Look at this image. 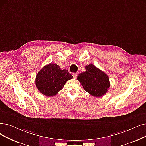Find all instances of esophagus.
Listing matches in <instances>:
<instances>
[{
  "instance_id": "esophagus-1",
  "label": "esophagus",
  "mask_w": 146,
  "mask_h": 146,
  "mask_svg": "<svg viewBox=\"0 0 146 146\" xmlns=\"http://www.w3.org/2000/svg\"><path fill=\"white\" fill-rule=\"evenodd\" d=\"M78 73H73V78H77V76H78Z\"/></svg>"
}]
</instances>
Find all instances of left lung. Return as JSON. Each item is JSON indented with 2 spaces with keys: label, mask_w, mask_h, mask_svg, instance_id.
<instances>
[{
  "label": "left lung",
  "mask_w": 146,
  "mask_h": 146,
  "mask_svg": "<svg viewBox=\"0 0 146 146\" xmlns=\"http://www.w3.org/2000/svg\"><path fill=\"white\" fill-rule=\"evenodd\" d=\"M85 69L77 78L85 91L96 97L104 96L110 86L108 76L92 64L85 66Z\"/></svg>",
  "instance_id": "8db88e82"
}]
</instances>
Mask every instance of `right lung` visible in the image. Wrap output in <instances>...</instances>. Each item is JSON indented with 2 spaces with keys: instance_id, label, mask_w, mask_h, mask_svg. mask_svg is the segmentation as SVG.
Instances as JSON below:
<instances>
[{
  "instance_id": "right-lung-1",
  "label": "right lung",
  "mask_w": 146,
  "mask_h": 146,
  "mask_svg": "<svg viewBox=\"0 0 146 146\" xmlns=\"http://www.w3.org/2000/svg\"><path fill=\"white\" fill-rule=\"evenodd\" d=\"M73 78L66 69L61 70L56 64L50 63L38 72L35 82L38 90L48 97H52L61 91L66 82Z\"/></svg>"
}]
</instances>
